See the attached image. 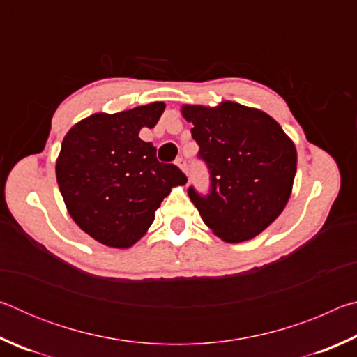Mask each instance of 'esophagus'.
Listing matches in <instances>:
<instances>
[{
  "mask_svg": "<svg viewBox=\"0 0 357 357\" xmlns=\"http://www.w3.org/2000/svg\"><path fill=\"white\" fill-rule=\"evenodd\" d=\"M176 165H178L184 173H187V160L184 159V157H178V159H176Z\"/></svg>",
  "mask_w": 357,
  "mask_h": 357,
  "instance_id": "obj_1",
  "label": "esophagus"
}]
</instances>
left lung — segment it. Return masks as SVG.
Here are the masks:
<instances>
[{
  "mask_svg": "<svg viewBox=\"0 0 357 357\" xmlns=\"http://www.w3.org/2000/svg\"><path fill=\"white\" fill-rule=\"evenodd\" d=\"M198 157L206 162L211 189L189 197L203 222L225 243H243L268 228L291 195L298 153L268 113L236 102L184 105Z\"/></svg>",
  "mask_w": 357,
  "mask_h": 357,
  "instance_id": "8db88e82",
  "label": "left lung"
}]
</instances>
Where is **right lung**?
<instances>
[{
  "label": "right lung",
  "mask_w": 357,
  "mask_h": 357,
  "mask_svg": "<svg viewBox=\"0 0 357 357\" xmlns=\"http://www.w3.org/2000/svg\"><path fill=\"white\" fill-rule=\"evenodd\" d=\"M164 110V102H153L94 113L64 137L56 160L59 192L74 222L100 244L129 249L148 231L173 187L187 183L176 165L160 164L153 143L138 137Z\"/></svg>",
  "instance_id": "1"
}]
</instances>
